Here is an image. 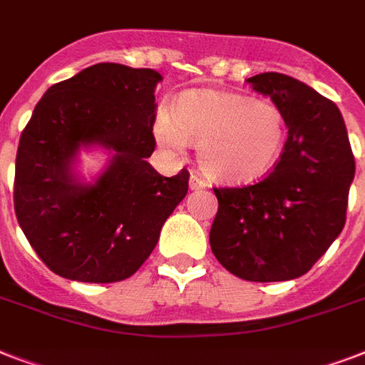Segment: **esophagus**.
Returning <instances> with one entry per match:
<instances>
[{"label":"esophagus","instance_id":"esophagus-1","mask_svg":"<svg viewBox=\"0 0 365 365\" xmlns=\"http://www.w3.org/2000/svg\"><path fill=\"white\" fill-rule=\"evenodd\" d=\"M206 185H208V183H206L205 178H200L199 174H195V172L191 174V178H189V187L193 189V191L195 189H205Z\"/></svg>","mask_w":365,"mask_h":365}]
</instances>
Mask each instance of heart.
<instances>
[{
    "label": "heart",
    "instance_id": "1",
    "mask_svg": "<svg viewBox=\"0 0 365 365\" xmlns=\"http://www.w3.org/2000/svg\"><path fill=\"white\" fill-rule=\"evenodd\" d=\"M155 140L166 153L180 155L197 142L202 170L225 183L259 180L277 165L286 142V119L271 100L248 94L195 88L160 110Z\"/></svg>",
    "mask_w": 365,
    "mask_h": 365
}]
</instances>
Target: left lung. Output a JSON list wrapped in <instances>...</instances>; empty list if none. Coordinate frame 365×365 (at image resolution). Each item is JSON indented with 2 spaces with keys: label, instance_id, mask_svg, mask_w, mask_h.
Instances as JSON below:
<instances>
[{
  "label": "left lung",
  "instance_id": "obj_1",
  "mask_svg": "<svg viewBox=\"0 0 365 365\" xmlns=\"http://www.w3.org/2000/svg\"><path fill=\"white\" fill-rule=\"evenodd\" d=\"M246 83L282 110L288 140L265 180L214 189L210 246L235 277L292 280L305 274L345 227L354 155L339 108L314 88L277 71Z\"/></svg>",
  "mask_w": 365,
  "mask_h": 365
}]
</instances>
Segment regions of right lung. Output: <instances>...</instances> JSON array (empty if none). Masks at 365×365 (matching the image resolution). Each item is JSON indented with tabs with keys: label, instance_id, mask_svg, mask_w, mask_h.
I'll use <instances>...</instances> for the list:
<instances>
[{
	"label": "right lung",
	"instance_id": "obj_1",
	"mask_svg": "<svg viewBox=\"0 0 365 365\" xmlns=\"http://www.w3.org/2000/svg\"><path fill=\"white\" fill-rule=\"evenodd\" d=\"M160 81L149 68L94 64L48 88L22 130L14 212L31 248L60 277L94 284L132 277L187 195L185 168L165 178L148 163ZM93 147L110 159L85 182L76 160Z\"/></svg>",
	"mask_w": 365,
	"mask_h": 365
}]
</instances>
